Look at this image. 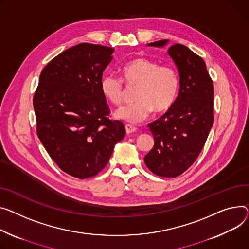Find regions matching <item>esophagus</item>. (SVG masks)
Wrapping results in <instances>:
<instances>
[{"label": "esophagus", "mask_w": 249, "mask_h": 249, "mask_svg": "<svg viewBox=\"0 0 249 249\" xmlns=\"http://www.w3.org/2000/svg\"><path fill=\"white\" fill-rule=\"evenodd\" d=\"M125 129H126V133L127 134H131V133H133V132L136 131V127L132 126L130 124H126L125 125Z\"/></svg>", "instance_id": "obj_1"}]
</instances>
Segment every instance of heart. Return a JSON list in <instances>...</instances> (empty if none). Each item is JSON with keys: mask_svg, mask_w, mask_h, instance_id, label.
Instances as JSON below:
<instances>
[{"mask_svg": "<svg viewBox=\"0 0 249 249\" xmlns=\"http://www.w3.org/2000/svg\"><path fill=\"white\" fill-rule=\"evenodd\" d=\"M121 78L106 74L100 80L103 96L114 105L123 103V81L129 86L137 87L134 96L136 102L116 112L121 120L139 123L149 117L153 110L156 113L166 112L176 100L179 77L171 65H159L144 57L135 58L121 68Z\"/></svg>", "mask_w": 249, "mask_h": 249, "instance_id": "heart-1", "label": "heart"}]
</instances>
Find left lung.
<instances>
[{
	"label": "left lung",
	"instance_id": "left-lung-1",
	"mask_svg": "<svg viewBox=\"0 0 249 249\" xmlns=\"http://www.w3.org/2000/svg\"><path fill=\"white\" fill-rule=\"evenodd\" d=\"M168 40L149 43L163 47ZM179 72L180 88L172 107L148 124L154 146L144 157L148 169L161 177H177L199 156L214 121V87L203 59L186 46L168 50Z\"/></svg>",
	"mask_w": 249,
	"mask_h": 249
}]
</instances>
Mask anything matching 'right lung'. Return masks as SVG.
Returning a JSON list of instances; mask_svg holds the SVG:
<instances>
[{
	"mask_svg": "<svg viewBox=\"0 0 249 249\" xmlns=\"http://www.w3.org/2000/svg\"><path fill=\"white\" fill-rule=\"evenodd\" d=\"M113 52L89 43L65 50L42 70L33 98L39 139L59 168L79 179L103 170L125 136L100 89Z\"/></svg>",
	"mask_w": 249,
	"mask_h": 249,
	"instance_id": "1",
	"label": "right lung"
}]
</instances>
